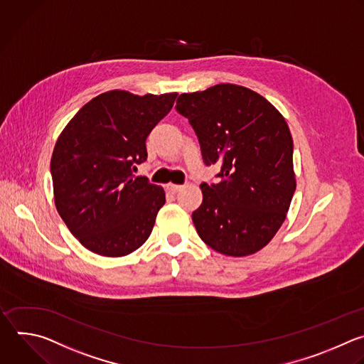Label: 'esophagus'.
Returning a JSON list of instances; mask_svg holds the SVG:
<instances>
[{
    "label": "esophagus",
    "mask_w": 364,
    "mask_h": 364,
    "mask_svg": "<svg viewBox=\"0 0 364 364\" xmlns=\"http://www.w3.org/2000/svg\"><path fill=\"white\" fill-rule=\"evenodd\" d=\"M182 188H183L182 185H175V183H168V185H166V189H168L169 192H172V193L179 192Z\"/></svg>",
    "instance_id": "esophagus-1"
}]
</instances>
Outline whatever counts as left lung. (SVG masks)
Returning a JSON list of instances; mask_svg holds the SVG:
<instances>
[{"label": "left lung", "instance_id": "left-lung-1", "mask_svg": "<svg viewBox=\"0 0 364 364\" xmlns=\"http://www.w3.org/2000/svg\"><path fill=\"white\" fill-rule=\"evenodd\" d=\"M176 110L193 127L205 165L221 164L220 182L200 185L198 235L224 255L255 254L285 221L297 185L285 119L257 92L231 83L183 93Z\"/></svg>", "mask_w": 364, "mask_h": 364}]
</instances>
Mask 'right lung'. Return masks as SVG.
Here are the masks:
<instances>
[{
    "instance_id": "right-lung-1",
    "label": "right lung",
    "mask_w": 364,
    "mask_h": 364,
    "mask_svg": "<svg viewBox=\"0 0 364 364\" xmlns=\"http://www.w3.org/2000/svg\"><path fill=\"white\" fill-rule=\"evenodd\" d=\"M176 96L110 90L86 103L60 133L50 165L54 203L89 251L124 257L149 238L165 191L133 171L146 161V137Z\"/></svg>"
}]
</instances>
